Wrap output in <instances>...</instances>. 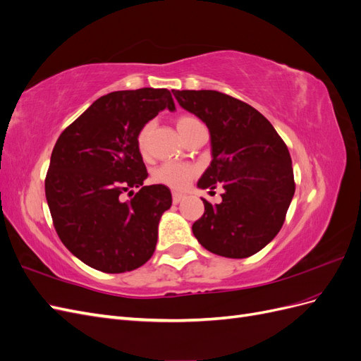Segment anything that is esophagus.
Segmentation results:
<instances>
[{
  "label": "esophagus",
  "instance_id": "34e87169",
  "mask_svg": "<svg viewBox=\"0 0 361 361\" xmlns=\"http://www.w3.org/2000/svg\"><path fill=\"white\" fill-rule=\"evenodd\" d=\"M183 197H185L183 194H180V192H176V191H174V192H173V203H174V204L180 203V202L183 200Z\"/></svg>",
  "mask_w": 361,
  "mask_h": 361
}]
</instances>
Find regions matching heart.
<instances>
[{
    "label": "heart",
    "instance_id": "1",
    "mask_svg": "<svg viewBox=\"0 0 361 361\" xmlns=\"http://www.w3.org/2000/svg\"><path fill=\"white\" fill-rule=\"evenodd\" d=\"M199 123H200L199 120L192 116H180L176 120V126H178V130L182 137L187 135L190 133V129H192L195 125H199ZM150 130H152V123H146L143 128L140 129V133L137 135V146L143 155L147 154ZM195 173H197V170H195V167L191 166V164L171 161V162L161 164V166L154 171V179L158 183L166 185V187H169V188L183 190L188 187V183L192 180Z\"/></svg>",
    "mask_w": 361,
    "mask_h": 361
}]
</instances>
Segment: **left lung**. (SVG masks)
I'll return each instance as SVG.
<instances>
[{
  "mask_svg": "<svg viewBox=\"0 0 361 361\" xmlns=\"http://www.w3.org/2000/svg\"><path fill=\"white\" fill-rule=\"evenodd\" d=\"M179 105L206 123L212 161L197 182L221 185L223 202L204 199L192 224L197 241L214 255L244 259L269 244L285 223L295 192L288 146L256 108L215 90H176Z\"/></svg>",
  "mask_w": 361,
  "mask_h": 361,
  "instance_id": "left-lung-1",
  "label": "left lung"
}]
</instances>
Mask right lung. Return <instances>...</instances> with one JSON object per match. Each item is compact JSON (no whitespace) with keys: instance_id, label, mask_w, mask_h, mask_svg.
Segmentation results:
<instances>
[{"instance_id":"1","label":"right lung","mask_w":361,"mask_h":361,"mask_svg":"<svg viewBox=\"0 0 361 361\" xmlns=\"http://www.w3.org/2000/svg\"><path fill=\"white\" fill-rule=\"evenodd\" d=\"M166 108L176 110L167 89L108 93L54 146L45 179L54 227L64 247L97 271H133L154 255L171 192L166 185H143L147 170L137 135ZM133 188L140 191L123 202L121 194Z\"/></svg>"}]
</instances>
